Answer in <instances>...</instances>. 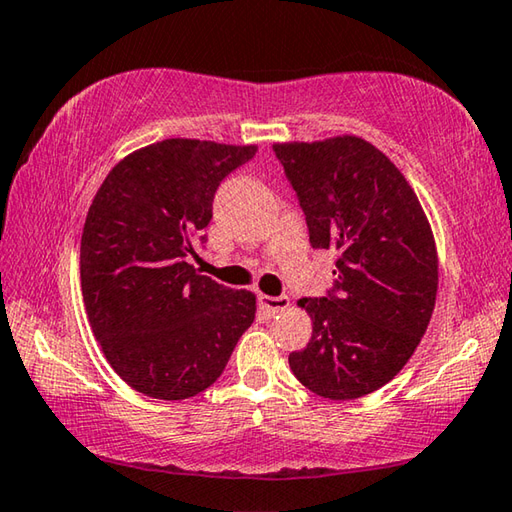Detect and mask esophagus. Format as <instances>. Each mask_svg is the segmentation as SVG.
Here are the masks:
<instances>
[{
  "label": "esophagus",
  "instance_id": "obj_1",
  "mask_svg": "<svg viewBox=\"0 0 512 512\" xmlns=\"http://www.w3.org/2000/svg\"><path fill=\"white\" fill-rule=\"evenodd\" d=\"M288 297L280 295V297H273V295H259V306L268 313V315H277L288 309Z\"/></svg>",
  "mask_w": 512,
  "mask_h": 512
}]
</instances>
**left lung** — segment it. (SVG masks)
I'll list each match as a JSON object with an SVG mask.
<instances>
[{
	"label": "left lung",
	"mask_w": 512,
	"mask_h": 512,
	"mask_svg": "<svg viewBox=\"0 0 512 512\" xmlns=\"http://www.w3.org/2000/svg\"><path fill=\"white\" fill-rule=\"evenodd\" d=\"M273 152L311 246L338 255L331 291L297 302L313 333L288 365L331 401L376 392L412 358L434 311L439 262L425 212L398 167L358 136L277 143Z\"/></svg>",
	"instance_id": "obj_1"
}]
</instances>
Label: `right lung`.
I'll return each instance as SVG.
<instances>
[{
	"instance_id": "1",
	"label": "right lung",
	"mask_w": 512,
	"mask_h": 512,
	"mask_svg": "<svg viewBox=\"0 0 512 512\" xmlns=\"http://www.w3.org/2000/svg\"><path fill=\"white\" fill-rule=\"evenodd\" d=\"M255 145L167 138L125 156L82 230L80 280L102 353L129 387L161 401L208 389L255 320V295L199 275L188 259L219 183Z\"/></svg>"
}]
</instances>
